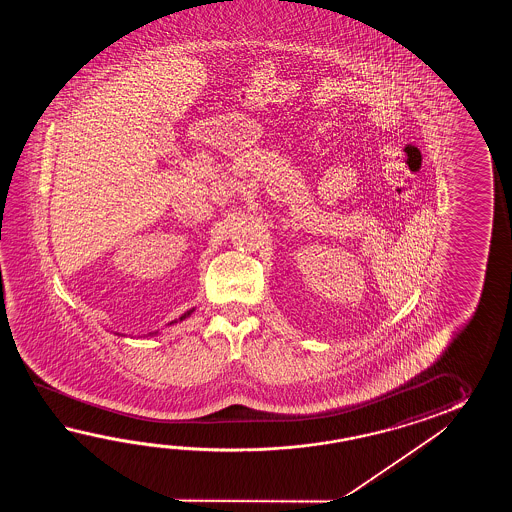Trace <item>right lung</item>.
Listing matches in <instances>:
<instances>
[{
    "label": "right lung",
    "mask_w": 512,
    "mask_h": 512,
    "mask_svg": "<svg viewBox=\"0 0 512 512\" xmlns=\"http://www.w3.org/2000/svg\"><path fill=\"white\" fill-rule=\"evenodd\" d=\"M190 313H192V311H188V313H185V315L181 316L179 320H183V318H186V316L190 315ZM172 324H174V322H172Z\"/></svg>",
    "instance_id": "right-lung-1"
}]
</instances>
